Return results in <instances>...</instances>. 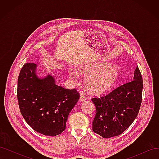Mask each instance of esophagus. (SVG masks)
<instances>
[{"instance_id":"1","label":"esophagus","mask_w":159,"mask_h":159,"mask_svg":"<svg viewBox=\"0 0 159 159\" xmlns=\"http://www.w3.org/2000/svg\"><path fill=\"white\" fill-rule=\"evenodd\" d=\"M86 99H87V98H86L85 96H84L83 95H80V102H84V101H85Z\"/></svg>"}]
</instances>
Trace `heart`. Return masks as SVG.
Instances as JSON below:
<instances>
[{
	"label": "heart",
	"instance_id": "obj_1",
	"mask_svg": "<svg viewBox=\"0 0 159 159\" xmlns=\"http://www.w3.org/2000/svg\"><path fill=\"white\" fill-rule=\"evenodd\" d=\"M80 73L88 75L84 85L90 93L102 94L107 92L116 83L120 68L117 65L106 66L105 64L99 63L85 67Z\"/></svg>",
	"mask_w": 159,
	"mask_h": 159
}]
</instances>
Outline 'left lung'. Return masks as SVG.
<instances>
[{"mask_svg":"<svg viewBox=\"0 0 159 159\" xmlns=\"http://www.w3.org/2000/svg\"><path fill=\"white\" fill-rule=\"evenodd\" d=\"M133 79L106 95L91 99L96 107L92 124L94 133L105 139L118 136L134 121L141 105L143 86L138 66Z\"/></svg>","mask_w":159,"mask_h":159,"instance_id":"1","label":"left lung"}]
</instances>
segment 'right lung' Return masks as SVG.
I'll use <instances>...</instances> for the list:
<instances>
[{"mask_svg": "<svg viewBox=\"0 0 159 159\" xmlns=\"http://www.w3.org/2000/svg\"><path fill=\"white\" fill-rule=\"evenodd\" d=\"M36 64L23 66L18 78L19 108L26 123L44 135L56 136L66 129L71 110L78 102L76 89H67L56 84L48 75L40 79L36 74Z\"/></svg>", "mask_w": 159, "mask_h": 159, "instance_id": "obj_1", "label": "right lung"}]
</instances>
